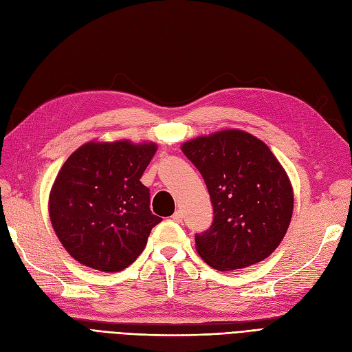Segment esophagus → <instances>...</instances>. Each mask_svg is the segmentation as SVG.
<instances>
[{
    "mask_svg": "<svg viewBox=\"0 0 352 352\" xmlns=\"http://www.w3.org/2000/svg\"><path fill=\"white\" fill-rule=\"evenodd\" d=\"M172 219H173V221H176V223H182V220H184V214H182V211L180 210H177L175 214L172 216Z\"/></svg>",
    "mask_w": 352,
    "mask_h": 352,
    "instance_id": "obj_1",
    "label": "esophagus"
}]
</instances>
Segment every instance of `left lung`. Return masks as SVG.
Masks as SVG:
<instances>
[{"mask_svg": "<svg viewBox=\"0 0 352 352\" xmlns=\"http://www.w3.org/2000/svg\"><path fill=\"white\" fill-rule=\"evenodd\" d=\"M182 151L207 185L211 226L195 235L197 251L211 267L236 270L278 248L294 210L292 188L269 146L242 131L201 136Z\"/></svg>", "mask_w": 352, "mask_h": 352, "instance_id": "left-lung-1", "label": "left lung"}]
</instances>
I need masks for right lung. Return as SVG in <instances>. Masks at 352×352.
<instances>
[{
    "label": "right lung",
    "mask_w": 352,
    "mask_h": 352,
    "mask_svg": "<svg viewBox=\"0 0 352 352\" xmlns=\"http://www.w3.org/2000/svg\"><path fill=\"white\" fill-rule=\"evenodd\" d=\"M155 144L89 142L63 164L50 195V217L74 260L101 272H120L140 255L163 219L150 208L141 184Z\"/></svg>",
    "instance_id": "add662e5"
}]
</instances>
